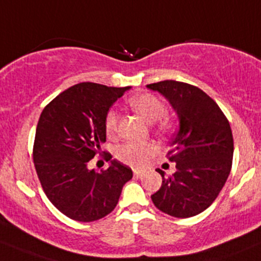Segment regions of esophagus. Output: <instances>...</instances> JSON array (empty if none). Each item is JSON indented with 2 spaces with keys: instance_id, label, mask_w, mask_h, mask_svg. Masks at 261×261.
I'll return each mask as SVG.
<instances>
[{
  "instance_id": "1",
  "label": "esophagus",
  "mask_w": 261,
  "mask_h": 261,
  "mask_svg": "<svg viewBox=\"0 0 261 261\" xmlns=\"http://www.w3.org/2000/svg\"><path fill=\"white\" fill-rule=\"evenodd\" d=\"M141 176H143V172L138 171V169H135V171H134V177H136V178H140Z\"/></svg>"
}]
</instances>
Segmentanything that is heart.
<instances>
[{
    "instance_id": "heart-1",
    "label": "heart",
    "mask_w": 261,
    "mask_h": 261,
    "mask_svg": "<svg viewBox=\"0 0 261 261\" xmlns=\"http://www.w3.org/2000/svg\"><path fill=\"white\" fill-rule=\"evenodd\" d=\"M128 106L134 112L138 113L144 121L148 123H154L158 121L166 112V106L159 99L158 97L149 93L134 95L128 99ZM118 117L117 111L110 110L106 113L105 117V130L107 136L113 138L118 131ZM162 128L168 127V122L163 121ZM153 153V146L146 145V144L139 143H127L125 145L120 146L117 150V158L126 164H130L133 167H143L146 163L148 155Z\"/></svg>"
}]
</instances>
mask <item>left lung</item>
Here are the masks:
<instances>
[{
	"mask_svg": "<svg viewBox=\"0 0 261 261\" xmlns=\"http://www.w3.org/2000/svg\"><path fill=\"white\" fill-rule=\"evenodd\" d=\"M169 100L179 127L171 141L168 159L176 172L151 195L154 205L176 218H190L212 205L226 184L233 158L228 120L216 102L198 87L164 80L146 85Z\"/></svg>",
	"mask_w": 261,
	"mask_h": 261,
	"instance_id": "obj_1",
	"label": "left lung"
}]
</instances>
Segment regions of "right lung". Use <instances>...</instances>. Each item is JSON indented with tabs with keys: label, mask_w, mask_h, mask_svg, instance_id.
I'll return each instance as SVG.
<instances>
[{
	"label": "right lung",
	"mask_w": 261,
	"mask_h": 261,
	"mask_svg": "<svg viewBox=\"0 0 261 261\" xmlns=\"http://www.w3.org/2000/svg\"><path fill=\"white\" fill-rule=\"evenodd\" d=\"M128 89L80 83L48 103L38 121L33 148L38 178L50 203L74 221L110 214L133 178L130 167L116 159L106 171L88 167L106 141V113Z\"/></svg>",
	"instance_id": "1"
}]
</instances>
